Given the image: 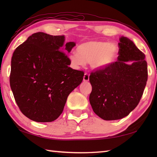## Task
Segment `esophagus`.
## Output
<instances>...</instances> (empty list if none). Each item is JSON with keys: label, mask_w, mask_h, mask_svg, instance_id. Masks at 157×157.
Wrapping results in <instances>:
<instances>
[{"label": "esophagus", "mask_w": 157, "mask_h": 157, "mask_svg": "<svg viewBox=\"0 0 157 157\" xmlns=\"http://www.w3.org/2000/svg\"><path fill=\"white\" fill-rule=\"evenodd\" d=\"M83 80L84 82H88L89 80V73H84V75L83 77Z\"/></svg>", "instance_id": "esophagus-1"}]
</instances>
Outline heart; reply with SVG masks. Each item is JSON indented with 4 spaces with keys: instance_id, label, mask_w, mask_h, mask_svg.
I'll list each match as a JSON object with an SVG mask.
<instances>
[{
    "instance_id": "obj_1",
    "label": "heart",
    "mask_w": 157,
    "mask_h": 157,
    "mask_svg": "<svg viewBox=\"0 0 157 157\" xmlns=\"http://www.w3.org/2000/svg\"><path fill=\"white\" fill-rule=\"evenodd\" d=\"M118 51V47L115 44L88 41L79 44L77 48V53H71L68 59L71 66L74 68H79L86 62L91 63L93 68L101 69L114 62Z\"/></svg>"
}]
</instances>
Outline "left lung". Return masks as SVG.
Masks as SVG:
<instances>
[{
    "label": "left lung",
    "instance_id": "obj_1",
    "mask_svg": "<svg viewBox=\"0 0 157 157\" xmlns=\"http://www.w3.org/2000/svg\"><path fill=\"white\" fill-rule=\"evenodd\" d=\"M118 48L116 62L93 71L89 76L90 104L94 113L105 121L128 116L139 105L147 80L144 53L124 36L121 37Z\"/></svg>",
    "mask_w": 157,
    "mask_h": 157
}]
</instances>
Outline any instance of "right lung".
I'll use <instances>...</instances> for the list:
<instances>
[{"mask_svg": "<svg viewBox=\"0 0 157 157\" xmlns=\"http://www.w3.org/2000/svg\"><path fill=\"white\" fill-rule=\"evenodd\" d=\"M64 36L32 34L11 61L10 83L18 108L30 120L47 123L62 114L68 95L81 84L84 71L69 67L68 53L75 46Z\"/></svg>", "mask_w": 157, "mask_h": 157, "instance_id": "obj_1", "label": "right lung"}]
</instances>
